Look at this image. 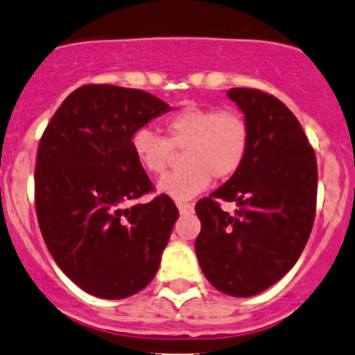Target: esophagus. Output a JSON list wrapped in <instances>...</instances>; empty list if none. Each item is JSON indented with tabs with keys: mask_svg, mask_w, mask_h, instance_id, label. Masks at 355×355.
Here are the masks:
<instances>
[{
	"mask_svg": "<svg viewBox=\"0 0 355 355\" xmlns=\"http://www.w3.org/2000/svg\"><path fill=\"white\" fill-rule=\"evenodd\" d=\"M177 208L180 213H191L194 209V205L192 202H185V201H178Z\"/></svg>",
	"mask_w": 355,
	"mask_h": 355,
	"instance_id": "1",
	"label": "esophagus"
}]
</instances>
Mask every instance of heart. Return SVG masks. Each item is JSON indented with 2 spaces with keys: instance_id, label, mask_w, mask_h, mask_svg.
<instances>
[{
  "instance_id": "1",
  "label": "heart",
  "mask_w": 355,
  "mask_h": 355,
  "mask_svg": "<svg viewBox=\"0 0 355 355\" xmlns=\"http://www.w3.org/2000/svg\"><path fill=\"white\" fill-rule=\"evenodd\" d=\"M166 137L149 128L132 133L130 146L140 166L150 175H163L173 149H184L185 168L166 175L159 192L173 199H189L205 191L211 178L227 180L244 164L250 150L251 128L236 109L187 105L168 116Z\"/></svg>"
}]
</instances>
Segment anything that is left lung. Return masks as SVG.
<instances>
[{
  "mask_svg": "<svg viewBox=\"0 0 355 355\" xmlns=\"http://www.w3.org/2000/svg\"><path fill=\"white\" fill-rule=\"evenodd\" d=\"M251 128L244 164L196 202L201 232L196 254L206 279L232 297H253L297 263L311 236L318 161L293 112L257 88H230ZM236 202V214L219 202Z\"/></svg>",
  "mask_w": 355,
  "mask_h": 355,
  "instance_id": "8db88e82",
  "label": "left lung"
}]
</instances>
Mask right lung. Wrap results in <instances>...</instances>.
I'll use <instances>...</instances> for the list:
<instances>
[{"label": "right lung", "mask_w": 355, "mask_h": 355, "mask_svg": "<svg viewBox=\"0 0 355 355\" xmlns=\"http://www.w3.org/2000/svg\"><path fill=\"white\" fill-rule=\"evenodd\" d=\"M170 111L135 88L85 85L72 92L41 135L34 202L41 234L65 276L86 293L118 300L156 276L178 209L154 192L130 139Z\"/></svg>", "instance_id": "1"}]
</instances>
